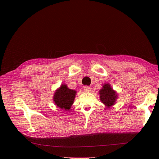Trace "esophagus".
I'll use <instances>...</instances> for the list:
<instances>
[{
  "label": "esophagus",
  "mask_w": 159,
  "mask_h": 159,
  "mask_svg": "<svg viewBox=\"0 0 159 159\" xmlns=\"http://www.w3.org/2000/svg\"><path fill=\"white\" fill-rule=\"evenodd\" d=\"M91 89V87H89V86L86 85L84 87V90H85V91H86V92H88V91H90Z\"/></svg>",
  "instance_id": "34e87169"
}]
</instances>
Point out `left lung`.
<instances>
[{"label": "left lung", "instance_id": "8db88e82", "mask_svg": "<svg viewBox=\"0 0 159 159\" xmlns=\"http://www.w3.org/2000/svg\"><path fill=\"white\" fill-rule=\"evenodd\" d=\"M100 99L106 106L110 107L114 105L117 96L108 84H104L103 88L99 90Z\"/></svg>", "mask_w": 159, "mask_h": 159}]
</instances>
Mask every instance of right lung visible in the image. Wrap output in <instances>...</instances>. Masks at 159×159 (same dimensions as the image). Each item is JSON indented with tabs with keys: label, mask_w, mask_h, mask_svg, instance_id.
<instances>
[{
	"label": "right lung",
	"mask_w": 159,
	"mask_h": 159,
	"mask_svg": "<svg viewBox=\"0 0 159 159\" xmlns=\"http://www.w3.org/2000/svg\"><path fill=\"white\" fill-rule=\"evenodd\" d=\"M76 91L68 88L66 85H61L54 96V101L58 107L62 109L69 110L73 104Z\"/></svg>",
	"instance_id": "right-lung-1"
}]
</instances>
